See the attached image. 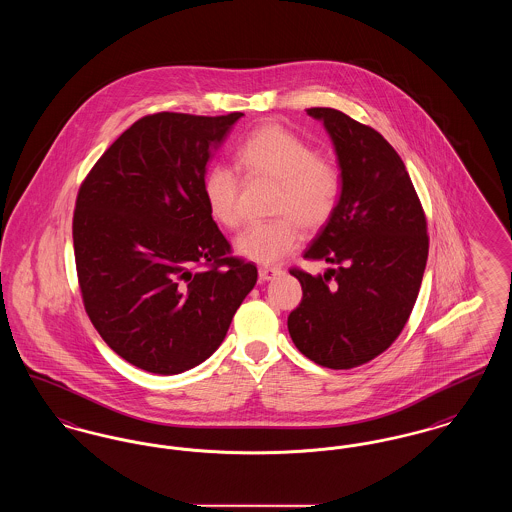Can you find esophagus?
Returning a JSON list of instances; mask_svg holds the SVG:
<instances>
[{
  "mask_svg": "<svg viewBox=\"0 0 512 512\" xmlns=\"http://www.w3.org/2000/svg\"><path fill=\"white\" fill-rule=\"evenodd\" d=\"M282 270L276 267H261L259 268V280L261 282H268V280H274L276 276H280Z\"/></svg>",
  "mask_w": 512,
  "mask_h": 512,
  "instance_id": "34e87169",
  "label": "esophagus"
}]
</instances>
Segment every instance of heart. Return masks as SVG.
<instances>
[{"mask_svg": "<svg viewBox=\"0 0 512 512\" xmlns=\"http://www.w3.org/2000/svg\"><path fill=\"white\" fill-rule=\"evenodd\" d=\"M238 163L247 176L278 180L267 222L249 224L236 238V251L255 263L274 265L301 242V228L317 230L332 219L341 197V174L320 159L315 147L280 124H263L238 146ZM203 195L211 217L226 228L242 224L240 176L224 163L203 176Z\"/></svg>", "mask_w": 512, "mask_h": 512, "instance_id": "heart-1", "label": "heart"}]
</instances>
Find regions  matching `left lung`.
I'll use <instances>...</instances> for the list:
<instances>
[{
    "instance_id": "obj_1",
    "label": "left lung",
    "mask_w": 512,
    "mask_h": 512,
    "mask_svg": "<svg viewBox=\"0 0 512 512\" xmlns=\"http://www.w3.org/2000/svg\"><path fill=\"white\" fill-rule=\"evenodd\" d=\"M324 124L341 171L332 219L305 251L332 268H292L303 290L288 317L295 347L326 368L365 365L384 353L411 317L428 259L426 217L397 151L374 128L330 107Z\"/></svg>"
}]
</instances>
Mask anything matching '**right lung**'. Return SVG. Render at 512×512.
<instances>
[{
  "label": "right lung",
  "instance_id": "right-lung-1",
  "mask_svg": "<svg viewBox=\"0 0 512 512\" xmlns=\"http://www.w3.org/2000/svg\"><path fill=\"white\" fill-rule=\"evenodd\" d=\"M244 113H155L134 122L82 182L74 259L86 313L130 365L180 374L224 340L257 267L230 255L203 176Z\"/></svg>",
  "mask_w": 512,
  "mask_h": 512
}]
</instances>
